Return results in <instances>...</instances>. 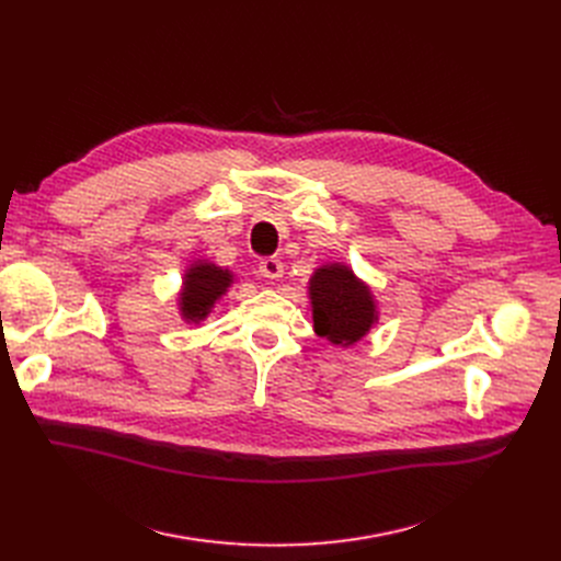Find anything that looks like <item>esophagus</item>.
<instances>
[{"mask_svg":"<svg viewBox=\"0 0 561 561\" xmlns=\"http://www.w3.org/2000/svg\"><path fill=\"white\" fill-rule=\"evenodd\" d=\"M259 273H261L265 279H279L282 273H284V265H282V261L275 259V256L261 259V261H259Z\"/></svg>","mask_w":561,"mask_h":561,"instance_id":"1","label":"esophagus"}]
</instances>
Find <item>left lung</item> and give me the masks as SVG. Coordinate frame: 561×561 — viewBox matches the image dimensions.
Returning a JSON list of instances; mask_svg holds the SVG:
<instances>
[{
  "instance_id": "1",
  "label": "left lung",
  "mask_w": 561,
  "mask_h": 561,
  "mask_svg": "<svg viewBox=\"0 0 561 561\" xmlns=\"http://www.w3.org/2000/svg\"><path fill=\"white\" fill-rule=\"evenodd\" d=\"M309 298L316 334L334 345H355L377 322L370 286L345 263H325L316 268L309 279Z\"/></svg>"
}]
</instances>
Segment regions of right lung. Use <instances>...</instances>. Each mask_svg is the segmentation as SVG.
Instances as JSON below:
<instances>
[{"label": "right lung", "instance_id": "right-lung-1", "mask_svg": "<svg viewBox=\"0 0 561 561\" xmlns=\"http://www.w3.org/2000/svg\"><path fill=\"white\" fill-rule=\"evenodd\" d=\"M233 275L216 263L193 261L184 273L180 293V311L186 322H199L211 313L214 305L231 286Z\"/></svg>", "mask_w": 561, "mask_h": 561}]
</instances>
